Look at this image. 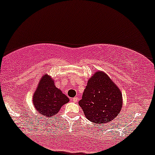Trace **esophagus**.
Masks as SVG:
<instances>
[{
  "instance_id": "obj_1",
  "label": "esophagus",
  "mask_w": 155,
  "mask_h": 155,
  "mask_svg": "<svg viewBox=\"0 0 155 155\" xmlns=\"http://www.w3.org/2000/svg\"><path fill=\"white\" fill-rule=\"evenodd\" d=\"M79 97H74V98H73V101L75 103H77L78 101H79Z\"/></svg>"
}]
</instances>
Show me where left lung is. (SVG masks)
Here are the masks:
<instances>
[{"label":"left lung","mask_w":155,"mask_h":155,"mask_svg":"<svg viewBox=\"0 0 155 155\" xmlns=\"http://www.w3.org/2000/svg\"><path fill=\"white\" fill-rule=\"evenodd\" d=\"M79 104L88 120L104 124L119 115L123 104L122 93L107 74L98 71L88 79Z\"/></svg>","instance_id":"8db88e82"}]
</instances>
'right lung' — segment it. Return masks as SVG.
<instances>
[{
    "instance_id": "1",
    "label": "right lung",
    "mask_w": 155,
    "mask_h": 155,
    "mask_svg": "<svg viewBox=\"0 0 155 155\" xmlns=\"http://www.w3.org/2000/svg\"><path fill=\"white\" fill-rule=\"evenodd\" d=\"M68 101V97L55 86L53 78L43 74L33 96L34 107L38 113L51 118Z\"/></svg>"
}]
</instances>
